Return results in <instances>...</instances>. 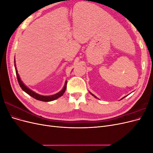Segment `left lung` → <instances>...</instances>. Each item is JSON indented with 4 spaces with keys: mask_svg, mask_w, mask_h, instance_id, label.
I'll return each mask as SVG.
<instances>
[{
    "mask_svg": "<svg viewBox=\"0 0 153 153\" xmlns=\"http://www.w3.org/2000/svg\"><path fill=\"white\" fill-rule=\"evenodd\" d=\"M89 93H90V94H91V95H92V96H94V98H97V97H96V96H94V94H92V93H91V92H89ZM125 97H126V96H124V98H121V100H122V99H123V98H125Z\"/></svg>",
    "mask_w": 153,
    "mask_h": 153,
    "instance_id": "left-lung-1",
    "label": "left lung"
}]
</instances>
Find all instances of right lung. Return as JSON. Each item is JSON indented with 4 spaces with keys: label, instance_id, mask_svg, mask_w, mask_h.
Listing matches in <instances>:
<instances>
[{
    "label": "right lung",
    "instance_id": "1",
    "mask_svg": "<svg viewBox=\"0 0 153 153\" xmlns=\"http://www.w3.org/2000/svg\"><path fill=\"white\" fill-rule=\"evenodd\" d=\"M14 62H15V70H16V76H17V79H18V84H19L20 87L22 88V89L25 91L27 94H28L29 96H32V98H35L37 100H39L41 101H45V102H48V101H53L55 100H56L57 98H59V97H61L63 95V94L65 92L66 89V85H67V81L65 82V84H64V85L62 88V89L59 91L57 93L53 94V95H50V96H43L39 94L38 93H36L34 91H32L31 89H30L28 87H27L23 82L21 80V78L19 76V74L18 73V71L16 69V64H15V59L14 60Z\"/></svg>",
    "mask_w": 153,
    "mask_h": 153
}]
</instances>
